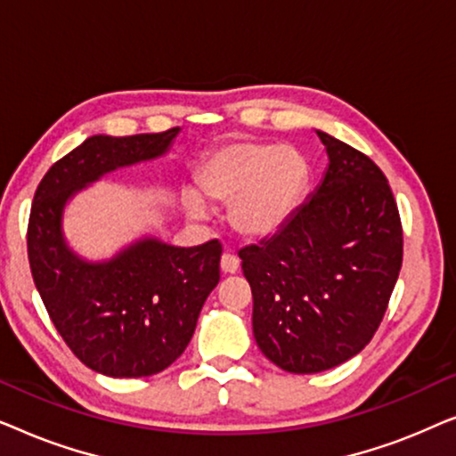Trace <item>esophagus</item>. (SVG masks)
<instances>
[{
	"mask_svg": "<svg viewBox=\"0 0 456 456\" xmlns=\"http://www.w3.org/2000/svg\"><path fill=\"white\" fill-rule=\"evenodd\" d=\"M220 267H222L224 273H236V272H239V267H240V261H239V257H236L234 253L226 251V253L222 255Z\"/></svg>",
	"mask_w": 456,
	"mask_h": 456,
	"instance_id": "obj_1",
	"label": "esophagus"
}]
</instances>
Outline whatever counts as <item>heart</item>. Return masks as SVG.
I'll return each mask as SVG.
<instances>
[{"mask_svg":"<svg viewBox=\"0 0 456 456\" xmlns=\"http://www.w3.org/2000/svg\"><path fill=\"white\" fill-rule=\"evenodd\" d=\"M307 159L295 147L234 139L214 149L197 170L203 197L230 203V224L248 239L278 232L295 214L307 189ZM192 220L205 217L197 195L184 197Z\"/></svg>","mask_w":456,"mask_h":456,"instance_id":"heart-1","label":"heart"}]
</instances>
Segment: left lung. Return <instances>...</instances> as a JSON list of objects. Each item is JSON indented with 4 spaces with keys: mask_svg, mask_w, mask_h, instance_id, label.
<instances>
[{
    "mask_svg": "<svg viewBox=\"0 0 456 456\" xmlns=\"http://www.w3.org/2000/svg\"><path fill=\"white\" fill-rule=\"evenodd\" d=\"M328 170L290 220L240 248L253 292V336L272 363L317 373L373 338L403 265V226L382 170L317 130Z\"/></svg>",
    "mask_w": 456,
    "mask_h": 456,
    "instance_id": "1",
    "label": "left lung"
}]
</instances>
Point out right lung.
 <instances>
[{
    "instance_id": "right-lung-1",
    "label": "right lung",
    "mask_w": 456,
    "mask_h": 456,
    "mask_svg": "<svg viewBox=\"0 0 456 456\" xmlns=\"http://www.w3.org/2000/svg\"><path fill=\"white\" fill-rule=\"evenodd\" d=\"M178 133L89 136L37 186L27 232L35 286L70 351L103 376L147 378L184 353L220 282L222 245L184 248L145 236L111 259L86 261L68 247L64 209L105 174L161 158Z\"/></svg>"
}]
</instances>
